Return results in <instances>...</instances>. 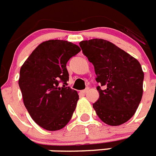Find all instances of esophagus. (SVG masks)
<instances>
[{"mask_svg": "<svg viewBox=\"0 0 156 156\" xmlns=\"http://www.w3.org/2000/svg\"><path fill=\"white\" fill-rule=\"evenodd\" d=\"M88 90H89V88H86L85 90H81V93L83 94H87L88 92Z\"/></svg>", "mask_w": 156, "mask_h": 156, "instance_id": "obj_1", "label": "esophagus"}]
</instances>
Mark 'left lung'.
I'll return each instance as SVG.
<instances>
[{
	"mask_svg": "<svg viewBox=\"0 0 156 156\" xmlns=\"http://www.w3.org/2000/svg\"><path fill=\"white\" fill-rule=\"evenodd\" d=\"M84 55L94 65L96 81L105 87L93 108L109 126L127 122L136 112L143 94L144 72L135 58L103 39L80 42Z\"/></svg>",
	"mask_w": 156,
	"mask_h": 156,
	"instance_id": "8db88e82",
	"label": "left lung"
}]
</instances>
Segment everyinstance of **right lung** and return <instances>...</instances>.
<instances>
[{
  "instance_id": "1",
  "label": "right lung",
  "mask_w": 156,
  "mask_h": 156,
  "mask_svg": "<svg viewBox=\"0 0 156 156\" xmlns=\"http://www.w3.org/2000/svg\"><path fill=\"white\" fill-rule=\"evenodd\" d=\"M80 51L76 44L50 40L41 43L20 69L19 85L32 119L44 129H62L71 119L79 95L69 87L66 63ZM63 82L62 87L59 82Z\"/></svg>"
}]
</instances>
